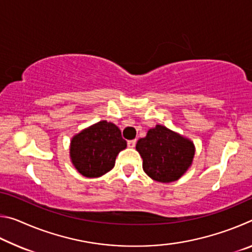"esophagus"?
<instances>
[{
	"label": "esophagus",
	"mask_w": 252,
	"mask_h": 252,
	"mask_svg": "<svg viewBox=\"0 0 252 252\" xmlns=\"http://www.w3.org/2000/svg\"><path fill=\"white\" fill-rule=\"evenodd\" d=\"M135 144H136L135 140H129V141H127V147L129 148H134Z\"/></svg>",
	"instance_id": "obj_1"
}]
</instances>
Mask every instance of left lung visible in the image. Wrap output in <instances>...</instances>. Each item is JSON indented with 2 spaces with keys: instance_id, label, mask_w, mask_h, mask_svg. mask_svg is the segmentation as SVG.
<instances>
[{
  "instance_id": "1",
  "label": "left lung",
  "mask_w": 252,
  "mask_h": 252,
  "mask_svg": "<svg viewBox=\"0 0 252 252\" xmlns=\"http://www.w3.org/2000/svg\"><path fill=\"white\" fill-rule=\"evenodd\" d=\"M135 149L143 160L144 172L153 180L164 183L180 179L194 157L191 140L161 125L149 130L146 138L136 142Z\"/></svg>"
}]
</instances>
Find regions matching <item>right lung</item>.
<instances>
[{
    "label": "right lung",
    "instance_id": "add662e5",
    "mask_svg": "<svg viewBox=\"0 0 252 252\" xmlns=\"http://www.w3.org/2000/svg\"><path fill=\"white\" fill-rule=\"evenodd\" d=\"M126 148L121 131L112 122L100 121L75 134L70 157L74 168L87 178H99L114 167L119 152Z\"/></svg>",
    "mask_w": 252,
    "mask_h": 252
}]
</instances>
